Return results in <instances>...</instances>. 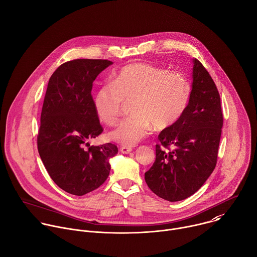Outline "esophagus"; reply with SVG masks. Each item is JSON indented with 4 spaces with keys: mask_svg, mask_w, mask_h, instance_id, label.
Instances as JSON below:
<instances>
[{
    "mask_svg": "<svg viewBox=\"0 0 257 257\" xmlns=\"http://www.w3.org/2000/svg\"><path fill=\"white\" fill-rule=\"evenodd\" d=\"M120 151L122 153H124V154H129L132 151V147H130V146H122L120 148Z\"/></svg>",
    "mask_w": 257,
    "mask_h": 257,
    "instance_id": "1",
    "label": "esophagus"
}]
</instances>
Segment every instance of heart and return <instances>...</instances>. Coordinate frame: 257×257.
Returning a JSON list of instances; mask_svg holds the SVG:
<instances>
[{"instance_id": "heart-1", "label": "heart", "mask_w": 257, "mask_h": 257, "mask_svg": "<svg viewBox=\"0 0 257 257\" xmlns=\"http://www.w3.org/2000/svg\"><path fill=\"white\" fill-rule=\"evenodd\" d=\"M191 92V82L185 73L135 62L118 70L112 83L102 85L95 95L94 106L100 120L112 126L125 103L132 102V116L109 133L111 140L132 146L146 138L153 126L157 130L174 126L186 112Z\"/></svg>"}]
</instances>
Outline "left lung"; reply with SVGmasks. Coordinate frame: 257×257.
<instances>
[{"instance_id": "obj_1", "label": "left lung", "mask_w": 257, "mask_h": 257, "mask_svg": "<svg viewBox=\"0 0 257 257\" xmlns=\"http://www.w3.org/2000/svg\"><path fill=\"white\" fill-rule=\"evenodd\" d=\"M193 64L187 110L174 126L159 133L155 161L145 173L148 188L169 202L194 195L217 163L223 126L220 95L204 65L196 58Z\"/></svg>"}]
</instances>
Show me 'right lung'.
<instances>
[{"label":"right lung","mask_w":257,"mask_h":257,"mask_svg":"<svg viewBox=\"0 0 257 257\" xmlns=\"http://www.w3.org/2000/svg\"><path fill=\"white\" fill-rule=\"evenodd\" d=\"M112 61L74 59L50 76L44 97L37 147L52 181L63 191L83 196L102 186L110 174L112 143L88 146L103 132L92 97L93 82Z\"/></svg>","instance_id":"obj_1"}]
</instances>
